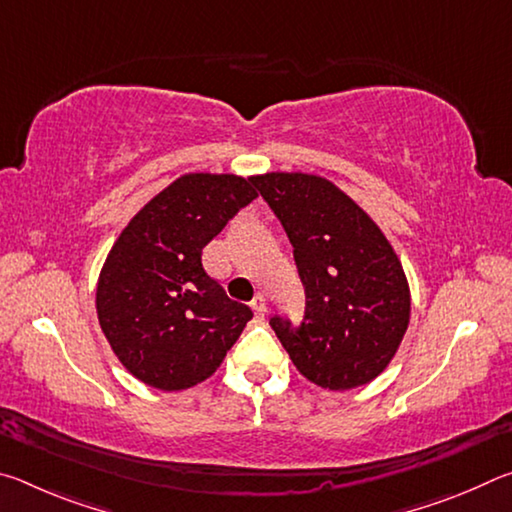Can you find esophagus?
<instances>
[{
    "label": "esophagus",
    "mask_w": 512,
    "mask_h": 512,
    "mask_svg": "<svg viewBox=\"0 0 512 512\" xmlns=\"http://www.w3.org/2000/svg\"><path fill=\"white\" fill-rule=\"evenodd\" d=\"M250 307H253L257 318H264V314H266V298H264V293H257V296L253 298V302H250Z\"/></svg>",
    "instance_id": "1"
}]
</instances>
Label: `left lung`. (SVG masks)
<instances>
[{"mask_svg":"<svg viewBox=\"0 0 512 512\" xmlns=\"http://www.w3.org/2000/svg\"><path fill=\"white\" fill-rule=\"evenodd\" d=\"M253 185L293 246L305 316L268 320L302 375L329 391L368 384L409 327L402 264L375 221L339 187L307 173H266Z\"/></svg>","mask_w":512,"mask_h":512,"instance_id":"obj_1","label":"left lung"}]
</instances>
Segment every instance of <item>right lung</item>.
Returning <instances> with one entry per match:
<instances>
[{"instance_id":"obj_1","label":"right lung","mask_w":512,"mask_h":512,"mask_svg":"<svg viewBox=\"0 0 512 512\" xmlns=\"http://www.w3.org/2000/svg\"><path fill=\"white\" fill-rule=\"evenodd\" d=\"M257 198L253 178L187 173L133 216L103 264L97 314L126 370L160 391L221 366L253 311L203 268V248Z\"/></svg>"}]
</instances>
